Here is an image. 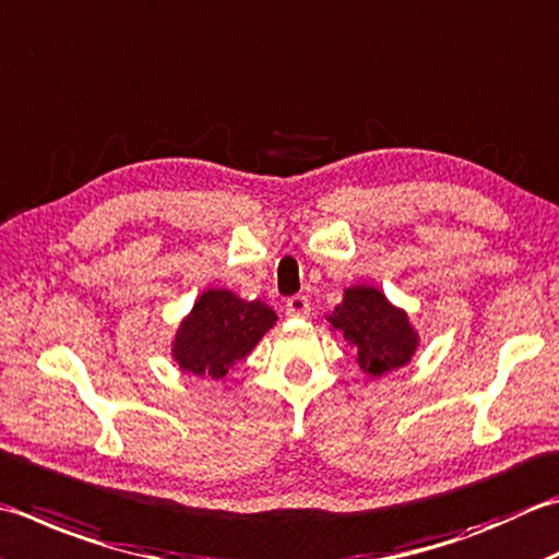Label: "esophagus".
I'll list each match as a JSON object with an SVG mask.
<instances>
[{"mask_svg":"<svg viewBox=\"0 0 559 559\" xmlns=\"http://www.w3.org/2000/svg\"><path fill=\"white\" fill-rule=\"evenodd\" d=\"M312 305L308 300V295H293V298L286 300V314L288 317H310Z\"/></svg>","mask_w":559,"mask_h":559,"instance_id":"obj_1","label":"esophagus"}]
</instances>
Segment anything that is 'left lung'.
<instances>
[{"label":"left lung","instance_id":"obj_1","mask_svg":"<svg viewBox=\"0 0 559 559\" xmlns=\"http://www.w3.org/2000/svg\"><path fill=\"white\" fill-rule=\"evenodd\" d=\"M330 322L356 348L358 366L368 376L390 373L409 364L419 344L407 314L392 308L385 295L370 286L344 290V300L330 314Z\"/></svg>","mask_w":559,"mask_h":559}]
</instances>
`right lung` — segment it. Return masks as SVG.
Returning a JSON list of instances; mask_svg holds the SVG:
<instances>
[{
    "instance_id": "obj_1",
    "label": "right lung",
    "mask_w": 559,
    "mask_h": 559,
    "mask_svg": "<svg viewBox=\"0 0 559 559\" xmlns=\"http://www.w3.org/2000/svg\"><path fill=\"white\" fill-rule=\"evenodd\" d=\"M276 312L261 300H242L229 290H205L181 322L171 354L181 370L201 378H223L259 344Z\"/></svg>"
}]
</instances>
